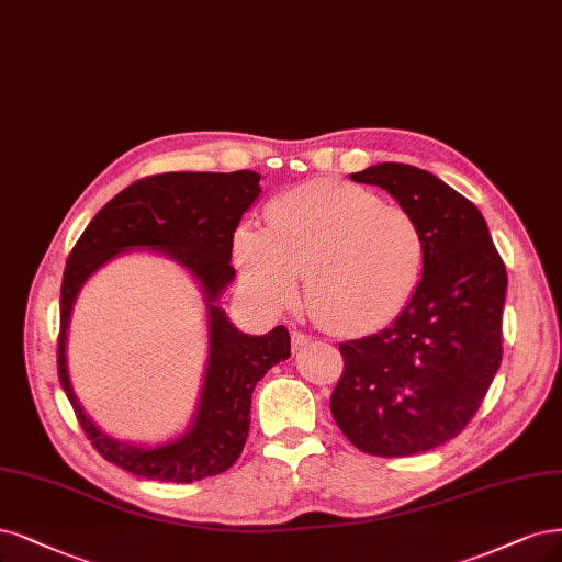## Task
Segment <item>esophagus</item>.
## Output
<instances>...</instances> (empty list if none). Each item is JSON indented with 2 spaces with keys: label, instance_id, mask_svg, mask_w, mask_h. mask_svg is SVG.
<instances>
[{
  "label": "esophagus",
  "instance_id": "34e87169",
  "mask_svg": "<svg viewBox=\"0 0 562 562\" xmlns=\"http://www.w3.org/2000/svg\"><path fill=\"white\" fill-rule=\"evenodd\" d=\"M290 341H293V351H302V348L312 341L304 333H293V337H290Z\"/></svg>",
  "mask_w": 562,
  "mask_h": 562
}]
</instances>
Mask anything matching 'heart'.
Returning <instances> with one entry per match:
<instances>
[{
	"label": "heart",
	"instance_id": "obj_1",
	"mask_svg": "<svg viewBox=\"0 0 562 562\" xmlns=\"http://www.w3.org/2000/svg\"><path fill=\"white\" fill-rule=\"evenodd\" d=\"M244 281L269 306L293 304L304 274L306 312L323 330L358 337L391 325L414 300L423 267L420 225L376 192L318 179L267 209V227L235 232Z\"/></svg>",
	"mask_w": 562,
	"mask_h": 562
}]
</instances>
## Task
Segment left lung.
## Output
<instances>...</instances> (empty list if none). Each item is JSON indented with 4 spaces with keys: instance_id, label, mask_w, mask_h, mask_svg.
<instances>
[{
    "instance_id": "1",
    "label": "left lung",
    "mask_w": 562,
    "mask_h": 562,
    "mask_svg": "<svg viewBox=\"0 0 562 562\" xmlns=\"http://www.w3.org/2000/svg\"><path fill=\"white\" fill-rule=\"evenodd\" d=\"M351 179L383 188L416 218L425 267L389 327L339 344L330 409L360 451L414 456L458 437L486 397L502 362L507 269L481 211L435 173L381 162Z\"/></svg>"
}]
</instances>
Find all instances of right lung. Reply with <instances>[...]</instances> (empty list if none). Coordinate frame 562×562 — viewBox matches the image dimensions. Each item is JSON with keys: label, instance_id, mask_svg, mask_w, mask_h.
Wrapping results in <instances>:
<instances>
[{"label": "right lung", "instance_id": "1", "mask_svg": "<svg viewBox=\"0 0 562 562\" xmlns=\"http://www.w3.org/2000/svg\"><path fill=\"white\" fill-rule=\"evenodd\" d=\"M258 171H169L132 183L100 209L65 267L60 290L57 372L83 432L109 462L137 476L192 483L235 465L250 428V395L274 364L290 358L283 325L267 335L237 330L218 306L235 281L232 239L260 198ZM153 249L181 263L201 288L207 308V367L199 409L187 432L160 445L113 440L82 412L70 389L66 330L85 281L113 257Z\"/></svg>", "mask_w": 562, "mask_h": 562}]
</instances>
